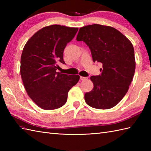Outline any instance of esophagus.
<instances>
[{
  "label": "esophagus",
  "mask_w": 151,
  "mask_h": 151,
  "mask_svg": "<svg viewBox=\"0 0 151 151\" xmlns=\"http://www.w3.org/2000/svg\"><path fill=\"white\" fill-rule=\"evenodd\" d=\"M80 79L81 80V81H86V80L88 79V77H84V76H81V78Z\"/></svg>",
  "instance_id": "34e87169"
}]
</instances>
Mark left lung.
<instances>
[{
    "instance_id": "left-lung-1",
    "label": "left lung",
    "mask_w": 151,
    "mask_h": 151,
    "mask_svg": "<svg viewBox=\"0 0 151 151\" xmlns=\"http://www.w3.org/2000/svg\"><path fill=\"white\" fill-rule=\"evenodd\" d=\"M76 41L85 42L93 62L102 64L101 75L90 77L93 88L85 93L86 102L101 110L114 107L126 95L135 73L132 43L115 28L98 24L81 27Z\"/></svg>"
}]
</instances>
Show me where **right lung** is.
Instances as JSON below:
<instances>
[{"label": "right lung", "instance_id": "add662e5", "mask_svg": "<svg viewBox=\"0 0 151 151\" xmlns=\"http://www.w3.org/2000/svg\"><path fill=\"white\" fill-rule=\"evenodd\" d=\"M78 29L59 24L43 27L23 48L20 73L24 87L30 98L43 110L62 107L69 91L79 81V75L57 72L58 64H65L64 49Z\"/></svg>", "mask_w": 151, "mask_h": 151}]
</instances>
